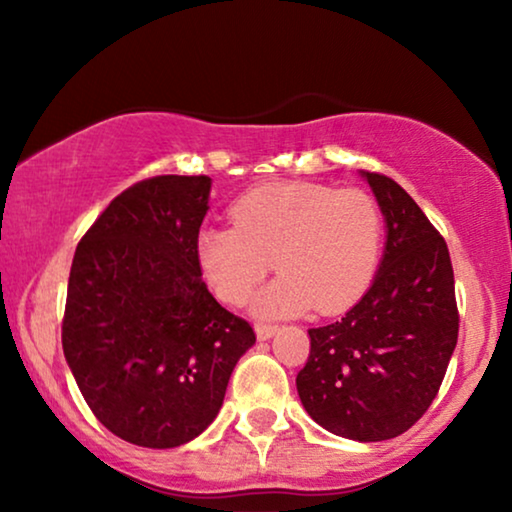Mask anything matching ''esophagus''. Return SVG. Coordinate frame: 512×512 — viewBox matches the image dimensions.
<instances>
[{"mask_svg": "<svg viewBox=\"0 0 512 512\" xmlns=\"http://www.w3.org/2000/svg\"><path fill=\"white\" fill-rule=\"evenodd\" d=\"M277 333V324H256V335L258 340H268Z\"/></svg>", "mask_w": 512, "mask_h": 512, "instance_id": "1", "label": "esophagus"}]
</instances>
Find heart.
Instances as JSON below:
<instances>
[{
    "label": "heart",
    "instance_id": "b5f03b06",
    "mask_svg": "<svg viewBox=\"0 0 512 512\" xmlns=\"http://www.w3.org/2000/svg\"><path fill=\"white\" fill-rule=\"evenodd\" d=\"M233 228L195 237L202 275L230 305L247 303L272 265L284 275L256 300L258 314H319L352 307L373 282L382 212L361 188L268 184L230 207Z\"/></svg>",
    "mask_w": 512,
    "mask_h": 512
}]
</instances>
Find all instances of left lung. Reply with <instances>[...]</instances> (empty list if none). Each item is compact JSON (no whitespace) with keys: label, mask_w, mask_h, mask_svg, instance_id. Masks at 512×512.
Returning a JSON list of instances; mask_svg holds the SVG:
<instances>
[{"label":"left lung","mask_w":512,"mask_h":512,"mask_svg":"<svg viewBox=\"0 0 512 512\" xmlns=\"http://www.w3.org/2000/svg\"><path fill=\"white\" fill-rule=\"evenodd\" d=\"M363 177L387 221L384 258L345 317L307 331L310 356L296 387L326 431L377 443L429 410L457 347L459 310L443 235L394 179Z\"/></svg>","instance_id":"left-lung-1"}]
</instances>
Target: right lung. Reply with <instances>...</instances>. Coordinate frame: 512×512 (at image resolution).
<instances>
[{"instance_id":"obj_1","label":"right lung","mask_w":512,"mask_h":512,"mask_svg":"<svg viewBox=\"0 0 512 512\" xmlns=\"http://www.w3.org/2000/svg\"><path fill=\"white\" fill-rule=\"evenodd\" d=\"M212 179L160 174L109 202L76 247L62 352L93 415L139 447L167 450L219 415L249 321L202 282L195 237Z\"/></svg>"}]
</instances>
